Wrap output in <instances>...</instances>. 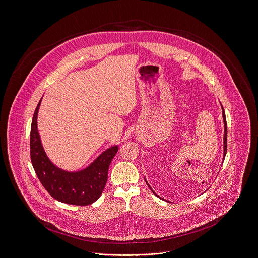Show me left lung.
Instances as JSON below:
<instances>
[{
  "mask_svg": "<svg viewBox=\"0 0 258 258\" xmlns=\"http://www.w3.org/2000/svg\"><path fill=\"white\" fill-rule=\"evenodd\" d=\"M222 108H223V118H224V123H225V136H224V158L226 157V154H227V147H228V127H227V119H226V114H225V111H224V107L222 106ZM146 182V181H145ZM147 183V182H146ZM147 186L150 188V186L148 185V183H147ZM150 190L153 192V190L150 188ZM153 194L155 195V196H157L154 192H153ZM157 197H159V196H157Z\"/></svg>",
  "mask_w": 258,
  "mask_h": 258,
  "instance_id": "8db88e82",
  "label": "left lung"
}]
</instances>
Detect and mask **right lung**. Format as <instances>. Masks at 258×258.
<instances>
[{
    "label": "right lung",
    "instance_id": "obj_1",
    "mask_svg": "<svg viewBox=\"0 0 258 258\" xmlns=\"http://www.w3.org/2000/svg\"><path fill=\"white\" fill-rule=\"evenodd\" d=\"M39 101L31 121L30 159L33 169L45 190L55 200L76 206H87L98 200L102 195L108 170L118 147L115 145L104 151L89 167L79 172L61 170L46 156L37 131V113Z\"/></svg>",
    "mask_w": 258,
    "mask_h": 258
}]
</instances>
